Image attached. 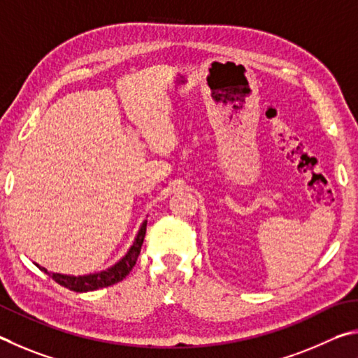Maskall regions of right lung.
Segmentation results:
<instances>
[{
  "label": "right lung",
  "mask_w": 358,
  "mask_h": 358,
  "mask_svg": "<svg viewBox=\"0 0 358 358\" xmlns=\"http://www.w3.org/2000/svg\"><path fill=\"white\" fill-rule=\"evenodd\" d=\"M146 224H148V220H144L141 223V227L138 229V233L134 239V243H131L130 248L127 250V253H125L117 262H115V264L110 266L108 268H103V271L100 272L86 273V275H67V273L50 272L45 267H42L39 264L36 266L39 267L42 272L50 275L56 283H59L61 286H64L67 289L75 291V292L97 291L100 287H106V286L119 283V281L127 277V275L131 272V268H134V266L136 264L138 255L141 252L144 234H146Z\"/></svg>",
  "instance_id": "obj_1"
}]
</instances>
